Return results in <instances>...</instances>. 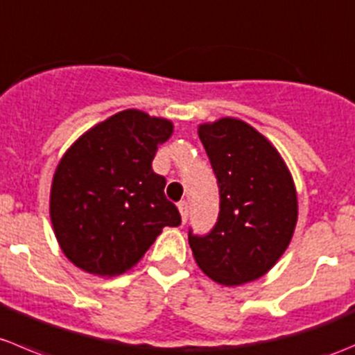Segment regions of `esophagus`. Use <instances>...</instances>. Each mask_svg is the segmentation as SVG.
Instances as JSON below:
<instances>
[{
	"label": "esophagus",
	"instance_id": "34e87169",
	"mask_svg": "<svg viewBox=\"0 0 355 355\" xmlns=\"http://www.w3.org/2000/svg\"><path fill=\"white\" fill-rule=\"evenodd\" d=\"M178 209H179V214H181V219H182V223H186V219H188V212H189V209H188V203H186V202H179Z\"/></svg>",
	"mask_w": 355,
	"mask_h": 355
}]
</instances>
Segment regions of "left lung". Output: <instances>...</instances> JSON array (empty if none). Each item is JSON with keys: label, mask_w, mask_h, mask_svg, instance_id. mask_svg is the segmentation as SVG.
I'll return each mask as SVG.
<instances>
[{"label": "left lung", "mask_w": 355, "mask_h": 355, "mask_svg": "<svg viewBox=\"0 0 355 355\" xmlns=\"http://www.w3.org/2000/svg\"><path fill=\"white\" fill-rule=\"evenodd\" d=\"M220 195L219 219L205 236L189 231L198 268L224 286L262 278L279 261L297 226L292 173L276 146L241 119L198 125Z\"/></svg>", "instance_id": "1"}]
</instances>
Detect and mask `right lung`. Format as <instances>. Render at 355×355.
<instances>
[{
  "instance_id": "add662e5",
  "label": "right lung",
  "mask_w": 355,
  "mask_h": 355,
  "mask_svg": "<svg viewBox=\"0 0 355 355\" xmlns=\"http://www.w3.org/2000/svg\"><path fill=\"white\" fill-rule=\"evenodd\" d=\"M173 122L129 108L80 135L60 159L50 217L63 255L83 271L117 276L141 261L166 226L181 216L153 173Z\"/></svg>"
}]
</instances>
